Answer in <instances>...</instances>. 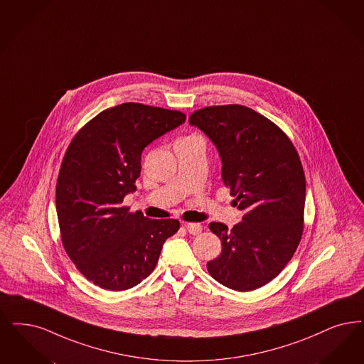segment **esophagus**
<instances>
[{"label": "esophagus", "mask_w": 364, "mask_h": 364, "mask_svg": "<svg viewBox=\"0 0 364 364\" xmlns=\"http://www.w3.org/2000/svg\"><path fill=\"white\" fill-rule=\"evenodd\" d=\"M186 229L190 235H200L202 232V225L200 223H188Z\"/></svg>", "instance_id": "esophagus-1"}]
</instances>
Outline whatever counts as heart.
Returning <instances> with one entry per match:
<instances>
[{
  "mask_svg": "<svg viewBox=\"0 0 364 364\" xmlns=\"http://www.w3.org/2000/svg\"><path fill=\"white\" fill-rule=\"evenodd\" d=\"M196 137H200V136H197V135L183 136V137H181V139H178V141H186V140H191V139H196Z\"/></svg>",
  "mask_w": 364,
  "mask_h": 364,
  "instance_id": "b5f03b06",
  "label": "heart"
}]
</instances>
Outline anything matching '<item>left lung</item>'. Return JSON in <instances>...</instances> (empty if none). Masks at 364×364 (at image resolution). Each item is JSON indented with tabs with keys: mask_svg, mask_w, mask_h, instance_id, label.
Returning a JSON list of instances; mask_svg holds the SVG:
<instances>
[{
	"mask_svg": "<svg viewBox=\"0 0 364 364\" xmlns=\"http://www.w3.org/2000/svg\"><path fill=\"white\" fill-rule=\"evenodd\" d=\"M188 122L218 149L223 181L244 210L232 229L209 224L223 250L208 271L232 290L259 289L284 269L301 242L306 182L299 155L277 124L242 105L198 109Z\"/></svg>",
	"mask_w": 364,
	"mask_h": 364,
	"instance_id": "1",
	"label": "left lung"
}]
</instances>
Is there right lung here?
<instances>
[{
    "label": "right lung",
    "mask_w": 364,
    "mask_h": 364,
    "mask_svg": "<svg viewBox=\"0 0 364 364\" xmlns=\"http://www.w3.org/2000/svg\"><path fill=\"white\" fill-rule=\"evenodd\" d=\"M185 120L179 110L125 102L86 122L68 147L55 191L62 242L101 289L122 291L146 279L179 229L178 220H149L122 201L136 190L143 149Z\"/></svg>",
    "instance_id": "obj_1"
}]
</instances>
